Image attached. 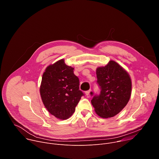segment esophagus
<instances>
[{
    "label": "esophagus",
    "mask_w": 159,
    "mask_h": 159,
    "mask_svg": "<svg viewBox=\"0 0 159 159\" xmlns=\"http://www.w3.org/2000/svg\"><path fill=\"white\" fill-rule=\"evenodd\" d=\"M90 90H87V91H86V92L85 93V95H86V96H89V94H90Z\"/></svg>",
    "instance_id": "esophagus-1"
}]
</instances>
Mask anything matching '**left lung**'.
I'll return each instance as SVG.
<instances>
[{
  "label": "left lung",
  "mask_w": 159,
  "mask_h": 159,
  "mask_svg": "<svg viewBox=\"0 0 159 159\" xmlns=\"http://www.w3.org/2000/svg\"><path fill=\"white\" fill-rule=\"evenodd\" d=\"M98 83L101 90L91 103L96 114L102 118L116 116L128 104L131 94V80L129 74L117 62L110 60L96 69ZM93 95V93H90Z\"/></svg>",
  "instance_id": "obj_1"
}]
</instances>
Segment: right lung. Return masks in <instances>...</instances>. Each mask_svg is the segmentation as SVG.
Listing matches in <instances>:
<instances>
[{"label":"right lung","instance_id":"obj_1","mask_svg":"<svg viewBox=\"0 0 159 159\" xmlns=\"http://www.w3.org/2000/svg\"><path fill=\"white\" fill-rule=\"evenodd\" d=\"M74 69L61 59L48 65L42 76L39 87L41 100L50 114L59 120L69 118L84 95Z\"/></svg>","mask_w":159,"mask_h":159}]
</instances>
